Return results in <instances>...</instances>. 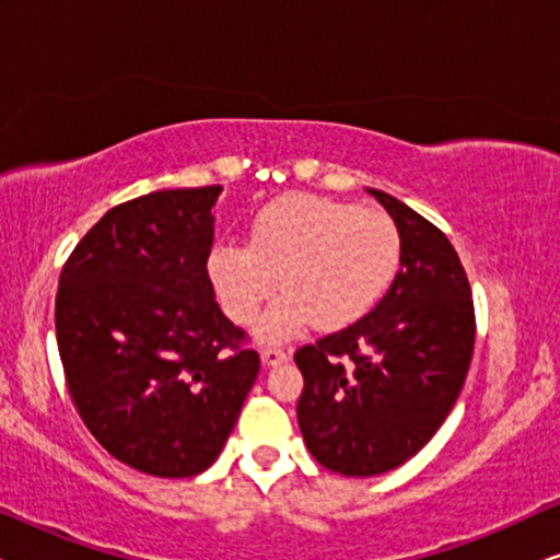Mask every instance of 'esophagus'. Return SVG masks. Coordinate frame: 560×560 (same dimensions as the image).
I'll return each mask as SVG.
<instances>
[{
  "instance_id": "1",
  "label": "esophagus",
  "mask_w": 560,
  "mask_h": 560,
  "mask_svg": "<svg viewBox=\"0 0 560 560\" xmlns=\"http://www.w3.org/2000/svg\"><path fill=\"white\" fill-rule=\"evenodd\" d=\"M259 357H262V364L265 366H278V364H282V362H288V359H290V354H288V351H282V349H262V354H259Z\"/></svg>"
}]
</instances>
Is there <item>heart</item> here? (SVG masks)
I'll list each match as a JSON object with an SVG mask.
<instances>
[{
	"mask_svg": "<svg viewBox=\"0 0 560 560\" xmlns=\"http://www.w3.org/2000/svg\"><path fill=\"white\" fill-rule=\"evenodd\" d=\"M400 229L385 211L295 194L257 213L249 244L219 242L209 278L234 324L257 326V339L282 343L318 324L351 326L387 293L400 265Z\"/></svg>",
	"mask_w": 560,
	"mask_h": 560,
	"instance_id": "b5f03b06",
	"label": "heart"
}]
</instances>
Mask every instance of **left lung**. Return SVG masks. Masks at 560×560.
I'll return each mask as SVG.
<instances>
[{
  "label": "left lung",
  "mask_w": 560,
  "mask_h": 560,
  "mask_svg": "<svg viewBox=\"0 0 560 560\" xmlns=\"http://www.w3.org/2000/svg\"><path fill=\"white\" fill-rule=\"evenodd\" d=\"M370 194L400 229V270L364 318L295 351L303 441L343 477L397 469L433 439L462 393L477 331L448 236L385 190Z\"/></svg>",
  "instance_id": "left-lung-1"
}]
</instances>
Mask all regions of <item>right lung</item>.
<instances>
[{"mask_svg":"<svg viewBox=\"0 0 560 560\" xmlns=\"http://www.w3.org/2000/svg\"><path fill=\"white\" fill-rule=\"evenodd\" d=\"M219 194L171 188L114 206L58 280L56 339L75 410L114 458L152 477L209 469L259 372L206 270Z\"/></svg>","mask_w":560,"mask_h":560,"instance_id":"1","label":"right lung"}]
</instances>
